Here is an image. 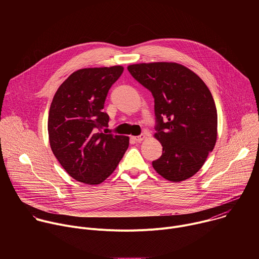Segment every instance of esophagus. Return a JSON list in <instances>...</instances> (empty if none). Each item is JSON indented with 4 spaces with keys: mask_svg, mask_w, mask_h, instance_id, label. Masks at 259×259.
<instances>
[{
    "mask_svg": "<svg viewBox=\"0 0 259 259\" xmlns=\"http://www.w3.org/2000/svg\"><path fill=\"white\" fill-rule=\"evenodd\" d=\"M145 137H146L145 134H141V135H139V136H132V139H133L134 141H136V142H140V141H142Z\"/></svg>",
    "mask_w": 259,
    "mask_h": 259,
    "instance_id": "34e87169",
    "label": "esophagus"
}]
</instances>
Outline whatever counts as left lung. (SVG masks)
Returning a JSON list of instances; mask_svg holds the SVG:
<instances>
[{
  "mask_svg": "<svg viewBox=\"0 0 259 259\" xmlns=\"http://www.w3.org/2000/svg\"><path fill=\"white\" fill-rule=\"evenodd\" d=\"M131 76L155 98L156 133L162 156L154 169L173 182L195 175L213 151L217 138V110L203 80L175 62L128 66Z\"/></svg>",
  "mask_w": 259,
  "mask_h": 259,
  "instance_id": "left-lung-1",
  "label": "left lung"
}]
</instances>
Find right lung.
I'll return each instance as SVG.
<instances>
[{"label": "right lung", "mask_w": 259, "mask_h": 259, "mask_svg": "<svg viewBox=\"0 0 259 259\" xmlns=\"http://www.w3.org/2000/svg\"><path fill=\"white\" fill-rule=\"evenodd\" d=\"M123 70L121 65L79 69L59 86L51 102V150L63 169L80 182L101 183L129 146L128 136L101 131L109 121L103 112L105 98Z\"/></svg>", "instance_id": "add662e5"}]
</instances>
